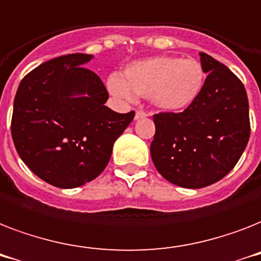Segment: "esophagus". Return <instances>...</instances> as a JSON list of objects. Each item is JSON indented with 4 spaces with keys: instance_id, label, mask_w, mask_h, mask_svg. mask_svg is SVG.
<instances>
[{
    "instance_id": "34e87169",
    "label": "esophagus",
    "mask_w": 261,
    "mask_h": 261,
    "mask_svg": "<svg viewBox=\"0 0 261 261\" xmlns=\"http://www.w3.org/2000/svg\"><path fill=\"white\" fill-rule=\"evenodd\" d=\"M147 116L148 114L145 112H143V110H137L136 114H135V120H141V118H145Z\"/></svg>"
}]
</instances>
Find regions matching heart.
Wrapping results in <instances>:
<instances>
[{
    "instance_id": "b5f03b06",
    "label": "heart",
    "mask_w": 261,
    "mask_h": 261,
    "mask_svg": "<svg viewBox=\"0 0 261 261\" xmlns=\"http://www.w3.org/2000/svg\"><path fill=\"white\" fill-rule=\"evenodd\" d=\"M205 82L198 60L160 55L133 62L124 70V78L110 75L106 86L116 98L132 101L135 94L144 95L158 109L175 113L197 102Z\"/></svg>"
}]
</instances>
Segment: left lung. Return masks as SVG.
Here are the masks:
<instances>
[{"label": "left lung", "mask_w": 261, "mask_h": 261, "mask_svg": "<svg viewBox=\"0 0 261 261\" xmlns=\"http://www.w3.org/2000/svg\"><path fill=\"white\" fill-rule=\"evenodd\" d=\"M199 56L207 76L197 102L182 113L153 116L152 162L164 179L186 189H202L229 174L251 135L241 81L205 52Z\"/></svg>", "instance_id": "left-lung-1"}]
</instances>
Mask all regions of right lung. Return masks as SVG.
Here are the masks:
<instances>
[{
	"label": "right lung",
	"mask_w": 261,
	"mask_h": 261,
	"mask_svg": "<svg viewBox=\"0 0 261 261\" xmlns=\"http://www.w3.org/2000/svg\"><path fill=\"white\" fill-rule=\"evenodd\" d=\"M93 58L70 54L48 60L22 79L14 97L16 151L33 174L60 189L97 178L135 117L105 106L106 87L85 67Z\"/></svg>",
	"instance_id": "1"
}]
</instances>
